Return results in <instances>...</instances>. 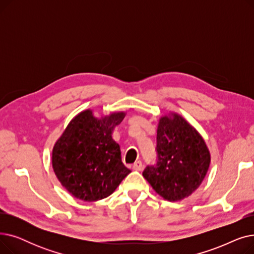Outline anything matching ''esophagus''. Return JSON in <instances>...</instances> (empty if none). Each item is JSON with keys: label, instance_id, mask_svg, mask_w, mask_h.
I'll use <instances>...</instances> for the list:
<instances>
[{"label": "esophagus", "instance_id": "obj_1", "mask_svg": "<svg viewBox=\"0 0 254 254\" xmlns=\"http://www.w3.org/2000/svg\"><path fill=\"white\" fill-rule=\"evenodd\" d=\"M132 169L135 171H141L143 169V164L141 161H137L134 165H132Z\"/></svg>", "mask_w": 254, "mask_h": 254}]
</instances>
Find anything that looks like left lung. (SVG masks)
<instances>
[{"label":"left lung","instance_id":"obj_1","mask_svg":"<svg viewBox=\"0 0 254 254\" xmlns=\"http://www.w3.org/2000/svg\"><path fill=\"white\" fill-rule=\"evenodd\" d=\"M155 152V163L144 169L143 176L170 202L190 195L207 174L210 153L205 141L177 114L159 120Z\"/></svg>","mask_w":254,"mask_h":254}]
</instances>
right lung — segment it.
<instances>
[{
  "label": "right lung",
  "instance_id": "obj_1",
  "mask_svg": "<svg viewBox=\"0 0 254 254\" xmlns=\"http://www.w3.org/2000/svg\"><path fill=\"white\" fill-rule=\"evenodd\" d=\"M113 113L102 119L90 110L78 114L52 151V167L64 188L75 197L93 202L110 195L130 173L122 161L112 130L125 118Z\"/></svg>",
  "mask_w": 254,
  "mask_h": 254
}]
</instances>
